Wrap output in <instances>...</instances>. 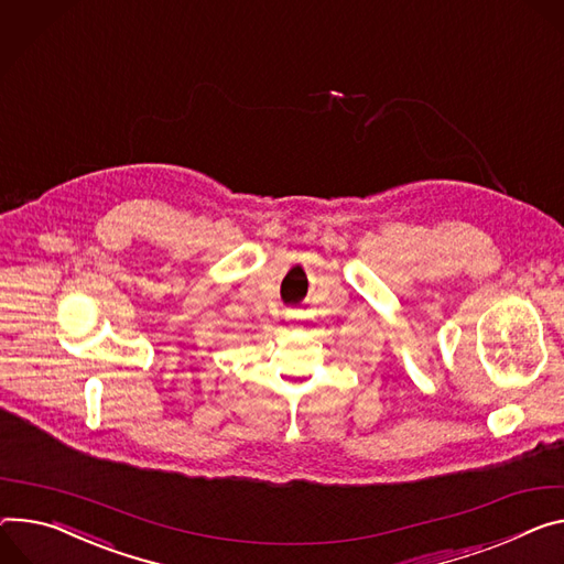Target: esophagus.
<instances>
[{
  "label": "esophagus",
  "mask_w": 564,
  "mask_h": 564,
  "mask_svg": "<svg viewBox=\"0 0 564 564\" xmlns=\"http://www.w3.org/2000/svg\"><path fill=\"white\" fill-rule=\"evenodd\" d=\"M290 317H292V315H290Z\"/></svg>",
  "instance_id": "1"
}]
</instances>
